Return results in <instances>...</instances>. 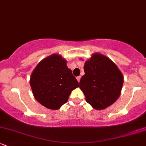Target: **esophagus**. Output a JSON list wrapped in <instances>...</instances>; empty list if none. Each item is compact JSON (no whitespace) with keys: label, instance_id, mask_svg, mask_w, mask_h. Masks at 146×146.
Returning a JSON list of instances; mask_svg holds the SVG:
<instances>
[{"label":"esophagus","instance_id":"obj_1","mask_svg":"<svg viewBox=\"0 0 146 146\" xmlns=\"http://www.w3.org/2000/svg\"><path fill=\"white\" fill-rule=\"evenodd\" d=\"M80 79H81V76L77 77V80H78L79 82H80Z\"/></svg>","mask_w":146,"mask_h":146}]
</instances>
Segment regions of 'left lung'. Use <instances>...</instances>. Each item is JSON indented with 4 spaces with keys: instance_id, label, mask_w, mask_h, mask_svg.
Wrapping results in <instances>:
<instances>
[{
    "instance_id": "8db88e82",
    "label": "left lung",
    "mask_w": 146,
    "mask_h": 146,
    "mask_svg": "<svg viewBox=\"0 0 146 146\" xmlns=\"http://www.w3.org/2000/svg\"><path fill=\"white\" fill-rule=\"evenodd\" d=\"M84 70L80 88L86 101L96 110L105 109L115 103L123 84V74L117 65L108 57L95 53L85 62Z\"/></svg>"
}]
</instances>
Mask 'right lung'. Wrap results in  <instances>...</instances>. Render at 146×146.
I'll list each match as a JSON object with an SVG mask.
<instances>
[{
    "label": "right lung",
    "instance_id": "right-lung-1",
    "mask_svg": "<svg viewBox=\"0 0 146 146\" xmlns=\"http://www.w3.org/2000/svg\"><path fill=\"white\" fill-rule=\"evenodd\" d=\"M30 86L37 101L56 110L68 101L79 83L66 66V60L54 53L38 64L30 77Z\"/></svg>",
    "mask_w": 146,
    "mask_h": 146
}]
</instances>
